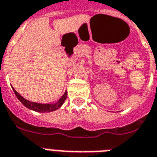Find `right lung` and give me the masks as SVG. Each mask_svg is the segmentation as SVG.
<instances>
[{
  "label": "right lung",
  "instance_id": "obj_1",
  "mask_svg": "<svg viewBox=\"0 0 157 157\" xmlns=\"http://www.w3.org/2000/svg\"><path fill=\"white\" fill-rule=\"evenodd\" d=\"M13 90L14 93L16 94V96L17 97V99L20 100V102H21V103L24 106H25L29 109L33 110V111H38V112H50V111H54L55 110L58 109L63 104L67 96V92L66 91L57 103H52V104H42V103H33V102L28 101L27 99H24L21 94H18L16 90H14L13 87Z\"/></svg>",
  "mask_w": 157,
  "mask_h": 157
}]
</instances>
